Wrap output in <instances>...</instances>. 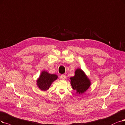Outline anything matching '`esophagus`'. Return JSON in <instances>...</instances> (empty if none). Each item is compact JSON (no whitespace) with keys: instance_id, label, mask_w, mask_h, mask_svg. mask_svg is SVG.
I'll return each mask as SVG.
<instances>
[{"instance_id":"obj_1","label":"esophagus","mask_w":125,"mask_h":125,"mask_svg":"<svg viewBox=\"0 0 125 125\" xmlns=\"http://www.w3.org/2000/svg\"><path fill=\"white\" fill-rule=\"evenodd\" d=\"M60 78H61V79H63V80H64L66 78V76L65 75L62 74V75H61V76H60Z\"/></svg>"}]
</instances>
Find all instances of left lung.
Masks as SVG:
<instances>
[{"label": "left lung", "mask_w": 125, "mask_h": 125, "mask_svg": "<svg viewBox=\"0 0 125 125\" xmlns=\"http://www.w3.org/2000/svg\"><path fill=\"white\" fill-rule=\"evenodd\" d=\"M71 84L73 89L76 90L77 93L82 94L89 89L91 82L84 73L81 69H77L75 75L71 77Z\"/></svg>", "instance_id": "1"}]
</instances>
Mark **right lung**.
<instances>
[{
  "label": "right lung",
  "instance_id": "right-lung-1",
  "mask_svg": "<svg viewBox=\"0 0 125 125\" xmlns=\"http://www.w3.org/2000/svg\"><path fill=\"white\" fill-rule=\"evenodd\" d=\"M58 76L55 74H50L45 71L42 72L39 79L37 80V85L41 90L45 91L49 89L52 83L56 79Z\"/></svg>",
  "mask_w": 125,
  "mask_h": 125
}]
</instances>
